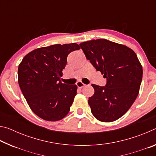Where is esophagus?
<instances>
[{
	"label": "esophagus",
	"instance_id": "34e87169",
	"mask_svg": "<svg viewBox=\"0 0 156 156\" xmlns=\"http://www.w3.org/2000/svg\"><path fill=\"white\" fill-rule=\"evenodd\" d=\"M76 85H77L78 88H83L84 86H85V84L82 83V82H78V83H76Z\"/></svg>",
	"mask_w": 156,
	"mask_h": 156
}]
</instances>
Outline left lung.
I'll list each match as a JSON object with an SVG mask.
<instances>
[{
    "mask_svg": "<svg viewBox=\"0 0 156 156\" xmlns=\"http://www.w3.org/2000/svg\"><path fill=\"white\" fill-rule=\"evenodd\" d=\"M87 59L107 78L105 87L92 84L94 94L88 103L92 114L101 122L119 119L138 96L142 78V67L133 50L106 39L80 44Z\"/></svg>",
    "mask_w": 156,
    "mask_h": 156,
    "instance_id": "obj_1",
    "label": "left lung"
}]
</instances>
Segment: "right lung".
<instances>
[{"label":"right lung","mask_w":156,"mask_h":156,"mask_svg":"<svg viewBox=\"0 0 156 156\" xmlns=\"http://www.w3.org/2000/svg\"><path fill=\"white\" fill-rule=\"evenodd\" d=\"M80 49L76 43L38 48L26 55L18 66L22 93L30 109L42 119L58 121L69 112L77 86L62 83L60 77L68 54Z\"/></svg>","instance_id":"right-lung-1"}]
</instances>
